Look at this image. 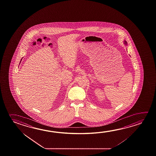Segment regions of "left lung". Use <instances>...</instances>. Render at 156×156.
Returning <instances> with one entry per match:
<instances>
[{
  "instance_id": "obj_1",
  "label": "left lung",
  "mask_w": 156,
  "mask_h": 156,
  "mask_svg": "<svg viewBox=\"0 0 156 156\" xmlns=\"http://www.w3.org/2000/svg\"><path fill=\"white\" fill-rule=\"evenodd\" d=\"M124 44H125V45H126V46L127 45V42L126 41H124Z\"/></svg>"
}]
</instances>
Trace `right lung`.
<instances>
[{
	"mask_svg": "<svg viewBox=\"0 0 156 156\" xmlns=\"http://www.w3.org/2000/svg\"><path fill=\"white\" fill-rule=\"evenodd\" d=\"M22 59H21V60H22Z\"/></svg>",
	"mask_w": 156,
	"mask_h": 156,
	"instance_id": "1",
	"label": "right lung"
}]
</instances>
